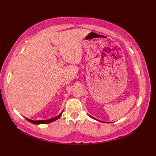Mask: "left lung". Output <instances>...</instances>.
<instances>
[{
  "label": "left lung",
  "mask_w": 156,
  "mask_h": 156,
  "mask_svg": "<svg viewBox=\"0 0 156 156\" xmlns=\"http://www.w3.org/2000/svg\"><path fill=\"white\" fill-rule=\"evenodd\" d=\"M89 116H90V117H91L92 119H94V120H96V121H101V122H104V121H99V120H98V119H96V118H94V117H93L92 116H91V115H88Z\"/></svg>",
  "instance_id": "obj_1"
}]
</instances>
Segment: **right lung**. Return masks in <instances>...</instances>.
I'll use <instances>...</instances> for the list:
<instances>
[{
    "mask_svg": "<svg viewBox=\"0 0 156 156\" xmlns=\"http://www.w3.org/2000/svg\"><path fill=\"white\" fill-rule=\"evenodd\" d=\"M63 111L62 112V113L60 114V115H58V116H56V117H53V118H51V119H48V120H38V121H34V120H31V119H28V118H27V117H25L26 119L28 121H29V122H30L31 123H33V124H47V123H50V122H53V121H56V120H57L58 118H60V116L62 115V113H63Z\"/></svg>",
    "mask_w": 156,
    "mask_h": 156,
    "instance_id": "1",
    "label": "right lung"
}]
</instances>
